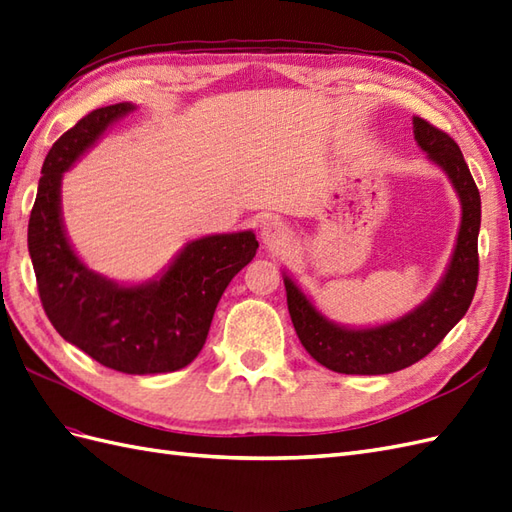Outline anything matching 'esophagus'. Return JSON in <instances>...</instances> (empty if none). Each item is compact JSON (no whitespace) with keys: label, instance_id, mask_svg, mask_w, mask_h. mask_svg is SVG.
<instances>
[{"label":"esophagus","instance_id":"34e87169","mask_svg":"<svg viewBox=\"0 0 512 512\" xmlns=\"http://www.w3.org/2000/svg\"><path fill=\"white\" fill-rule=\"evenodd\" d=\"M292 231L281 220H268L261 227V242H264L270 251H281V248L290 242Z\"/></svg>","mask_w":512,"mask_h":512}]
</instances>
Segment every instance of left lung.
<instances>
[{
  "mask_svg": "<svg viewBox=\"0 0 512 512\" xmlns=\"http://www.w3.org/2000/svg\"><path fill=\"white\" fill-rule=\"evenodd\" d=\"M413 136L428 160L448 175L461 199V227L450 264L424 303L387 324L352 329L322 316L307 294L283 274L287 309L300 344L320 365L339 374H391L409 368L454 329L476 292L480 231L476 181L458 144L445 131L413 116Z\"/></svg>",
  "mask_w": 512,
  "mask_h": 512,
  "instance_id": "8db88e82",
  "label": "left lung"
}]
</instances>
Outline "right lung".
Listing matches in <instances>:
<instances>
[{
    "label": "right lung",
    "mask_w": 512,
    "mask_h": 512,
    "mask_svg": "<svg viewBox=\"0 0 512 512\" xmlns=\"http://www.w3.org/2000/svg\"><path fill=\"white\" fill-rule=\"evenodd\" d=\"M134 103L93 110L54 142L38 179L28 251L38 294L54 329L101 365L123 374H164L199 355L222 292L259 242L253 231L192 240L155 279L121 285L75 255L62 222V175Z\"/></svg>",
    "instance_id": "add662e5"
}]
</instances>
